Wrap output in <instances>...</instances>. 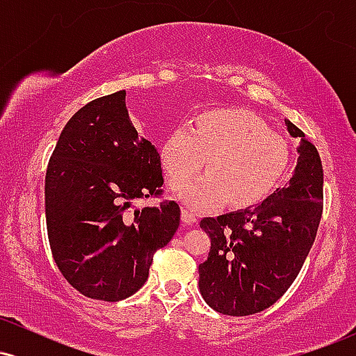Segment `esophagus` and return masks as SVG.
<instances>
[{"label": "esophagus", "instance_id": "34e87169", "mask_svg": "<svg viewBox=\"0 0 356 356\" xmlns=\"http://www.w3.org/2000/svg\"><path fill=\"white\" fill-rule=\"evenodd\" d=\"M182 220L186 224H194L195 220H197V216L194 214L191 209H187V207H184L182 209Z\"/></svg>", "mask_w": 356, "mask_h": 356}]
</instances>
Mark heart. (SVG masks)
I'll return each instance as SVG.
<instances>
[{
  "label": "heart",
  "instance_id": "heart-1",
  "mask_svg": "<svg viewBox=\"0 0 356 356\" xmlns=\"http://www.w3.org/2000/svg\"><path fill=\"white\" fill-rule=\"evenodd\" d=\"M289 145L244 108H211L191 129L172 130L161 145V161L172 186L197 173L208 175L179 187L192 207L207 209L226 202L234 209L256 206L273 194L289 167Z\"/></svg>",
  "mask_w": 356,
  "mask_h": 356
}]
</instances>
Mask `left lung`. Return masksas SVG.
<instances>
[{
  "mask_svg": "<svg viewBox=\"0 0 356 356\" xmlns=\"http://www.w3.org/2000/svg\"><path fill=\"white\" fill-rule=\"evenodd\" d=\"M291 137H305L284 120ZM289 184L259 206L204 218L211 251L199 264L207 305L227 316H248L275 305L303 268L323 212V165L312 142L301 140Z\"/></svg>",
  "mask_w": 356,
  "mask_h": 356,
  "instance_id": "1",
  "label": "left lung"
}]
</instances>
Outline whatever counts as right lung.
<instances>
[{"mask_svg":"<svg viewBox=\"0 0 356 356\" xmlns=\"http://www.w3.org/2000/svg\"><path fill=\"white\" fill-rule=\"evenodd\" d=\"M162 184L161 155L130 122L125 90L67 122L47 167L44 214L53 259L76 291L120 301L144 286L181 222L175 201L136 206L162 195Z\"/></svg>","mask_w":356,"mask_h":356,"instance_id":"right-lung-1","label":"right lung"}]
</instances>
